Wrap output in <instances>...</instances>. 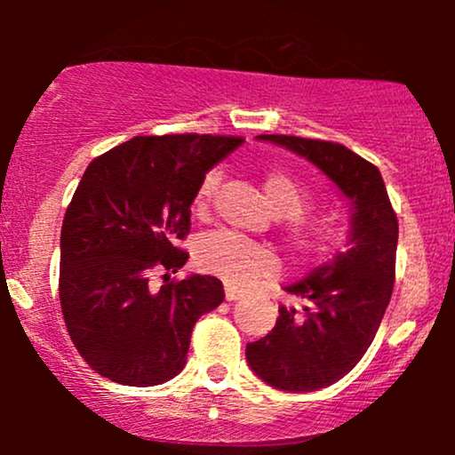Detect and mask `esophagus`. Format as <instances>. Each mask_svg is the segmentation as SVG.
I'll return each instance as SVG.
<instances>
[{"label": "esophagus", "mask_w": 455, "mask_h": 455, "mask_svg": "<svg viewBox=\"0 0 455 455\" xmlns=\"http://www.w3.org/2000/svg\"><path fill=\"white\" fill-rule=\"evenodd\" d=\"M224 297H227V301H237V299H242V293H239V291H235V289H231V286H227V289H224Z\"/></svg>", "instance_id": "obj_1"}]
</instances>
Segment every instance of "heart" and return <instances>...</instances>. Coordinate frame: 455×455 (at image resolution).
<instances>
[{
	"mask_svg": "<svg viewBox=\"0 0 455 455\" xmlns=\"http://www.w3.org/2000/svg\"><path fill=\"white\" fill-rule=\"evenodd\" d=\"M220 184V173L210 171L198 186L195 212L205 216L212 198ZM263 192L275 216L286 218L284 233L291 248L299 257L327 260L347 248L351 239V220L342 212H323L307 216L310 192L304 184L282 171H271L263 181ZM196 265L207 274L218 275L233 289H250L259 282L274 278L280 271V259L269 245L228 231H218L203 237L195 252Z\"/></svg>",
	"mask_w": 455,
	"mask_h": 455,
	"instance_id": "obj_1",
	"label": "heart"
}]
</instances>
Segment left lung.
<instances>
[{
    "instance_id": "1",
    "label": "left lung",
    "mask_w": 455,
    "mask_h": 455,
    "mask_svg": "<svg viewBox=\"0 0 455 455\" xmlns=\"http://www.w3.org/2000/svg\"><path fill=\"white\" fill-rule=\"evenodd\" d=\"M257 139L312 162L351 205L348 250L284 286L299 306H280L275 327L245 347L259 379L304 394L351 372L377 336L394 291L398 218L380 171L344 145L286 134Z\"/></svg>"
}]
</instances>
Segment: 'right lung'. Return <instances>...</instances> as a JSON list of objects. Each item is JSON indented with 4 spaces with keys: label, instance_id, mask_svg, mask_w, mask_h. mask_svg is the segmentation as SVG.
<instances>
[{
    "label": "right lung",
    "instance_id": "1",
    "mask_svg": "<svg viewBox=\"0 0 455 455\" xmlns=\"http://www.w3.org/2000/svg\"><path fill=\"white\" fill-rule=\"evenodd\" d=\"M243 139L134 137L83 173L61 224L60 304L81 357L102 377L151 387L186 365L195 323L224 301L222 282L169 280L188 252L190 205L205 173ZM151 268L165 284L148 286Z\"/></svg>",
    "mask_w": 455,
    "mask_h": 455
}]
</instances>
